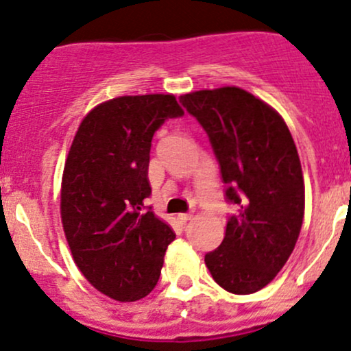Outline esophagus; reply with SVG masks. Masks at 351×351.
<instances>
[{"label": "esophagus", "instance_id": "34e87169", "mask_svg": "<svg viewBox=\"0 0 351 351\" xmlns=\"http://www.w3.org/2000/svg\"><path fill=\"white\" fill-rule=\"evenodd\" d=\"M191 219H192V214H179V215H177V220H179L180 223H186Z\"/></svg>", "mask_w": 351, "mask_h": 351}]
</instances>
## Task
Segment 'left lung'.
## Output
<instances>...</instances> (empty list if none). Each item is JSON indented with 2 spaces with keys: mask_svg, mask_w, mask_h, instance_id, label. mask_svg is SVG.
Listing matches in <instances>:
<instances>
[{
  "mask_svg": "<svg viewBox=\"0 0 351 351\" xmlns=\"http://www.w3.org/2000/svg\"><path fill=\"white\" fill-rule=\"evenodd\" d=\"M180 102L207 132L227 202L237 207L206 265L227 292L254 293L282 270L302 228L305 186L292 134L278 112L240 88L195 90Z\"/></svg>",
  "mask_w": 351,
  "mask_h": 351,
  "instance_id": "8db88e82",
  "label": "left lung"
}]
</instances>
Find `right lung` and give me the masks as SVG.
Segmentation results:
<instances>
[{"label": "right lung", "mask_w": 351, "mask_h": 351, "mask_svg": "<svg viewBox=\"0 0 351 351\" xmlns=\"http://www.w3.org/2000/svg\"><path fill=\"white\" fill-rule=\"evenodd\" d=\"M184 116L172 94L123 96L96 106L71 144L61 186V220L88 282L119 302L154 290L176 234L145 206L151 143Z\"/></svg>", "instance_id": "obj_1"}]
</instances>
